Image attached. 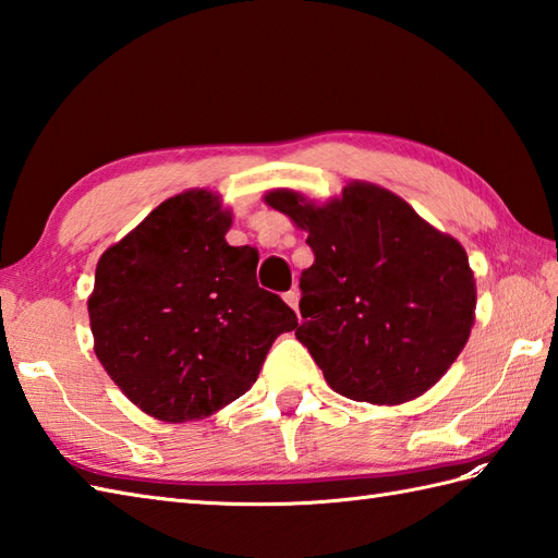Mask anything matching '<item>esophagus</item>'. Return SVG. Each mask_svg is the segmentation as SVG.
Listing matches in <instances>:
<instances>
[{"label":"esophagus","instance_id":"esophagus-1","mask_svg":"<svg viewBox=\"0 0 558 558\" xmlns=\"http://www.w3.org/2000/svg\"><path fill=\"white\" fill-rule=\"evenodd\" d=\"M282 300H286L294 312H298V302H300V292L298 290H290V292H286L282 294Z\"/></svg>","mask_w":558,"mask_h":558}]
</instances>
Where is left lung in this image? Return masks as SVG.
<instances>
[{"instance_id":"obj_1","label":"left lung","mask_w":558,"mask_h":558,"mask_svg":"<svg viewBox=\"0 0 558 558\" xmlns=\"http://www.w3.org/2000/svg\"><path fill=\"white\" fill-rule=\"evenodd\" d=\"M270 208L310 232L294 330L336 393L400 405L426 393L465 348L477 288L465 248L388 189L350 182L316 204L270 189Z\"/></svg>"}]
</instances>
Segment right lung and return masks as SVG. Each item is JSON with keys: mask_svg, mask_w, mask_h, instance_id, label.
Listing matches in <instances>:
<instances>
[{"mask_svg": "<svg viewBox=\"0 0 558 558\" xmlns=\"http://www.w3.org/2000/svg\"><path fill=\"white\" fill-rule=\"evenodd\" d=\"M230 208L189 189L105 248L88 316L105 372L160 422H192L244 396L298 316L256 282L258 252L230 246Z\"/></svg>", "mask_w": 558, "mask_h": 558, "instance_id": "obj_1", "label": "right lung"}]
</instances>
